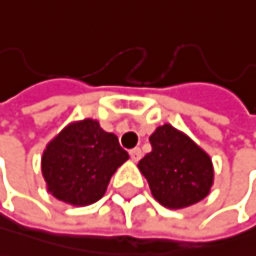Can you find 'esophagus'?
<instances>
[{
    "label": "esophagus",
    "instance_id": "obj_1",
    "mask_svg": "<svg viewBox=\"0 0 256 256\" xmlns=\"http://www.w3.org/2000/svg\"><path fill=\"white\" fill-rule=\"evenodd\" d=\"M129 155H130V158H132V161H140L141 160V156H142V154H141V149H132L130 152H129Z\"/></svg>",
    "mask_w": 256,
    "mask_h": 256
}]
</instances>
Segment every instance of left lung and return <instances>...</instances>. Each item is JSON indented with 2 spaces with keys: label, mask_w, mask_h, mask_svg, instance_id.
Listing matches in <instances>:
<instances>
[{
  "label": "left lung",
  "mask_w": 256,
  "mask_h": 256,
  "mask_svg": "<svg viewBox=\"0 0 256 256\" xmlns=\"http://www.w3.org/2000/svg\"><path fill=\"white\" fill-rule=\"evenodd\" d=\"M149 141L152 152L138 162V169L161 206L184 209L210 194L215 176L212 158L190 136L172 124H162Z\"/></svg>",
  "instance_id": "left-lung-1"
}]
</instances>
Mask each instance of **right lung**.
Wrapping results in <instances>:
<instances>
[{
  "instance_id": "1",
  "label": "right lung",
  "mask_w": 256,
  "mask_h": 256,
  "mask_svg": "<svg viewBox=\"0 0 256 256\" xmlns=\"http://www.w3.org/2000/svg\"><path fill=\"white\" fill-rule=\"evenodd\" d=\"M129 160L116 135L96 120L67 124L48 141L41 158L47 192L70 206H89L106 194L116 169Z\"/></svg>"
}]
</instances>
